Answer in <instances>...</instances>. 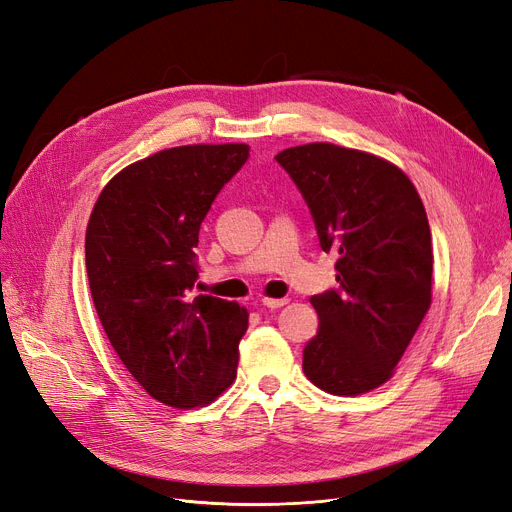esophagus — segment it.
I'll list each match as a JSON object with an SVG mask.
<instances>
[{"label":"esophagus","mask_w":512,"mask_h":512,"mask_svg":"<svg viewBox=\"0 0 512 512\" xmlns=\"http://www.w3.org/2000/svg\"><path fill=\"white\" fill-rule=\"evenodd\" d=\"M263 307H270V309H278V307H282V305H286L288 303V299H272V297H263L261 301H259Z\"/></svg>","instance_id":"34e87169"}]
</instances>
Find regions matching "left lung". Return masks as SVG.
<instances>
[{"label":"left lung","instance_id":"8db88e82","mask_svg":"<svg viewBox=\"0 0 512 512\" xmlns=\"http://www.w3.org/2000/svg\"><path fill=\"white\" fill-rule=\"evenodd\" d=\"M276 161L337 253V291L314 295L318 335L303 372L326 393L353 397L387 383L431 307L433 249L425 205L397 165L376 154L314 142Z\"/></svg>","mask_w":512,"mask_h":512}]
</instances>
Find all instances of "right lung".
<instances>
[{"label":"right lung","instance_id":"add662e5","mask_svg":"<svg viewBox=\"0 0 512 512\" xmlns=\"http://www.w3.org/2000/svg\"><path fill=\"white\" fill-rule=\"evenodd\" d=\"M247 144H188L121 169L85 230V268L110 345L157 402L207 406L236 379L249 311L192 295L198 230L249 159Z\"/></svg>","mask_w":512,"mask_h":512}]
</instances>
